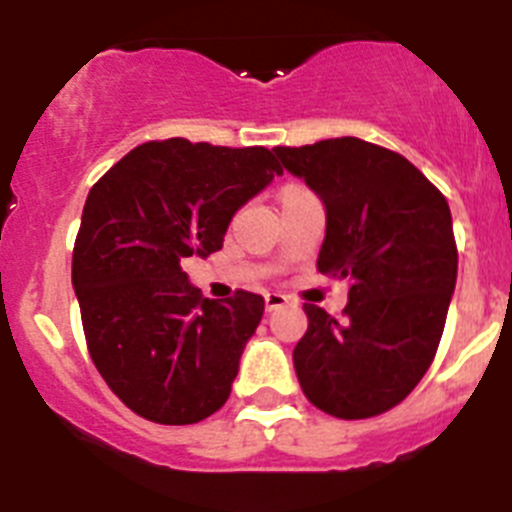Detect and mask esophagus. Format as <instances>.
I'll use <instances>...</instances> for the list:
<instances>
[{
  "mask_svg": "<svg viewBox=\"0 0 512 512\" xmlns=\"http://www.w3.org/2000/svg\"><path fill=\"white\" fill-rule=\"evenodd\" d=\"M264 302H266V310H279V307H284L287 305V297L284 295H277V292H269V295L264 297Z\"/></svg>",
  "mask_w": 512,
  "mask_h": 512,
  "instance_id": "34e87169",
  "label": "esophagus"
}]
</instances>
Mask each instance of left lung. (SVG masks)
<instances>
[{"label":"left lung","mask_w":512,"mask_h":512,"mask_svg":"<svg viewBox=\"0 0 512 512\" xmlns=\"http://www.w3.org/2000/svg\"><path fill=\"white\" fill-rule=\"evenodd\" d=\"M325 205L318 271L346 279L343 320L305 305L295 372L307 400L343 420L400 405L428 372L456 287L449 202L408 158L361 138L277 146Z\"/></svg>","instance_id":"8db88e82"}]
</instances>
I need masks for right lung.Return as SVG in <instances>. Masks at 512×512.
<instances>
[{"mask_svg":"<svg viewBox=\"0 0 512 512\" xmlns=\"http://www.w3.org/2000/svg\"><path fill=\"white\" fill-rule=\"evenodd\" d=\"M277 174L269 148L169 138L133 148L89 192L71 282L97 372L140 418L200 423L228 400L264 297L207 300L182 261L220 251Z\"/></svg>","mask_w":512,"mask_h":512,"instance_id":"right-lung-1","label":"right lung"}]
</instances>
